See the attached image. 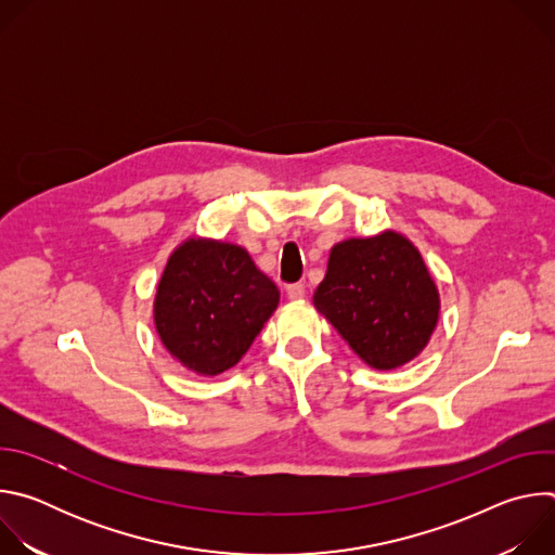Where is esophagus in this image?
I'll return each mask as SVG.
<instances>
[{
  "label": "esophagus",
  "instance_id": "obj_1",
  "mask_svg": "<svg viewBox=\"0 0 555 555\" xmlns=\"http://www.w3.org/2000/svg\"><path fill=\"white\" fill-rule=\"evenodd\" d=\"M285 289H287V296L292 300H300L305 296V285L302 283H289Z\"/></svg>",
  "mask_w": 555,
  "mask_h": 555
}]
</instances>
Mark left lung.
<instances>
[{
  "instance_id": "8db88e82",
  "label": "left lung",
  "mask_w": 555,
  "mask_h": 555,
  "mask_svg": "<svg viewBox=\"0 0 555 555\" xmlns=\"http://www.w3.org/2000/svg\"><path fill=\"white\" fill-rule=\"evenodd\" d=\"M313 305L379 371L413 360L439 315V294L422 255L398 232L334 246Z\"/></svg>"
}]
</instances>
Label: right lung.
<instances>
[{
  "mask_svg": "<svg viewBox=\"0 0 555 555\" xmlns=\"http://www.w3.org/2000/svg\"><path fill=\"white\" fill-rule=\"evenodd\" d=\"M276 305V285L244 248L189 240L157 285L155 330L184 366L217 375L242 360Z\"/></svg>",
  "mask_w": 555,
  "mask_h": 555,
  "instance_id": "add662e5",
  "label": "right lung"
}]
</instances>
